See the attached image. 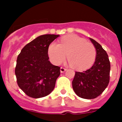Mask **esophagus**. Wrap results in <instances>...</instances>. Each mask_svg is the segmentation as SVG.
<instances>
[{
    "label": "esophagus",
    "instance_id": "esophagus-1",
    "mask_svg": "<svg viewBox=\"0 0 122 122\" xmlns=\"http://www.w3.org/2000/svg\"><path fill=\"white\" fill-rule=\"evenodd\" d=\"M60 73H64V72L66 70V69L65 68L63 67H61L60 68Z\"/></svg>",
    "mask_w": 122,
    "mask_h": 122
}]
</instances>
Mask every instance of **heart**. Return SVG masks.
<instances>
[{
  "instance_id": "b5f03b06",
  "label": "heart",
  "mask_w": 122,
  "mask_h": 122,
  "mask_svg": "<svg viewBox=\"0 0 122 122\" xmlns=\"http://www.w3.org/2000/svg\"><path fill=\"white\" fill-rule=\"evenodd\" d=\"M51 61L59 65L68 56L70 63L78 70H84L93 64L96 58V49L93 44L76 35H65L60 44L52 42L48 48Z\"/></svg>"
}]
</instances>
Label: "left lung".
Returning <instances> with one entry per match:
<instances>
[{
  "label": "left lung",
  "instance_id": "obj_1",
  "mask_svg": "<svg viewBox=\"0 0 122 122\" xmlns=\"http://www.w3.org/2000/svg\"><path fill=\"white\" fill-rule=\"evenodd\" d=\"M90 40L96 49V59L90 68L83 72L76 71L72 82L74 92L84 99L98 97L108 86L111 65L108 56L102 46L92 38Z\"/></svg>",
  "mask_w": 122,
  "mask_h": 122
}]
</instances>
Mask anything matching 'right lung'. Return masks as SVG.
Instances as JSON below:
<instances>
[{"mask_svg": "<svg viewBox=\"0 0 122 122\" xmlns=\"http://www.w3.org/2000/svg\"><path fill=\"white\" fill-rule=\"evenodd\" d=\"M59 35L46 34L38 36L26 45L18 55L15 74L19 88L27 95L40 98L54 90L60 67L49 60V46Z\"/></svg>", "mask_w": 122, "mask_h": 122, "instance_id": "right-lung-1", "label": "right lung"}]
</instances>
